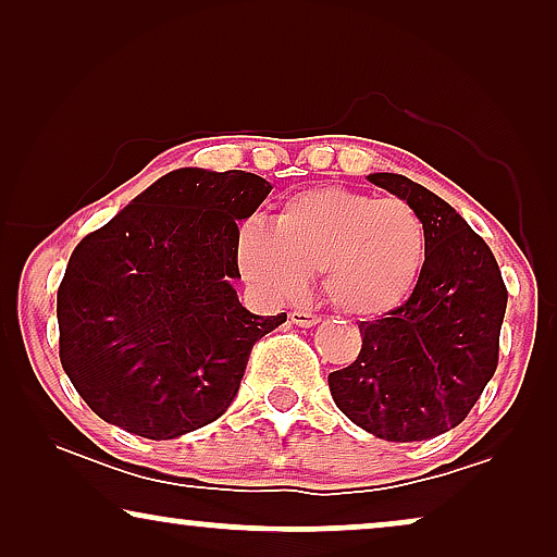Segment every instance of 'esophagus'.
<instances>
[{"label": "esophagus", "instance_id": "1", "mask_svg": "<svg viewBox=\"0 0 557 557\" xmlns=\"http://www.w3.org/2000/svg\"><path fill=\"white\" fill-rule=\"evenodd\" d=\"M288 319H292V324L296 326H314L319 324V317L311 314V311H304V309H296L288 314Z\"/></svg>", "mask_w": 557, "mask_h": 557}]
</instances>
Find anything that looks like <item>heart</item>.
Here are the masks:
<instances>
[{
    "label": "heart",
    "mask_w": 557,
    "mask_h": 557,
    "mask_svg": "<svg viewBox=\"0 0 557 557\" xmlns=\"http://www.w3.org/2000/svg\"><path fill=\"white\" fill-rule=\"evenodd\" d=\"M235 253L243 276L271 299H299L311 273L322 271L334 307L377 317L398 307L421 276L425 225L400 197L317 187L288 197L273 225L246 220Z\"/></svg>",
    "instance_id": "obj_1"
}]
</instances>
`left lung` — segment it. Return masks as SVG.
<instances>
[{"label": "left lung", "mask_w": 557, "mask_h": 557, "mask_svg": "<svg viewBox=\"0 0 557 557\" xmlns=\"http://www.w3.org/2000/svg\"><path fill=\"white\" fill-rule=\"evenodd\" d=\"M372 185L413 205L425 261L406 304L360 322L362 349L330 372L337 408L385 441H425L459 425L497 370L507 288L492 250L451 205L393 172Z\"/></svg>", "instance_id": "8db88e82"}]
</instances>
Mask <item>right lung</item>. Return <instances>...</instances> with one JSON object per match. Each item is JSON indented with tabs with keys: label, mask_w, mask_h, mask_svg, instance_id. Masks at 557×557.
<instances>
[{
	"label": "right lung",
	"mask_w": 557,
	"mask_h": 557,
	"mask_svg": "<svg viewBox=\"0 0 557 557\" xmlns=\"http://www.w3.org/2000/svg\"><path fill=\"white\" fill-rule=\"evenodd\" d=\"M271 189L253 172L182 166L75 246L60 362L98 418L170 441L225 413L250 349L286 322L250 314L235 292L238 225Z\"/></svg>",
	"instance_id": "obj_1"
}]
</instances>
